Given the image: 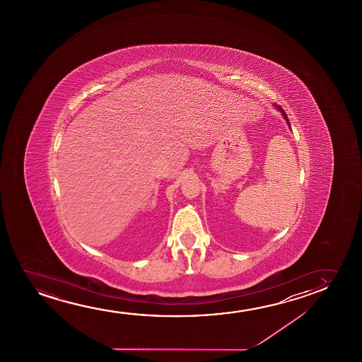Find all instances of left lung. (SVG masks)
<instances>
[{"label":"left lung","mask_w":362,"mask_h":362,"mask_svg":"<svg viewBox=\"0 0 362 362\" xmlns=\"http://www.w3.org/2000/svg\"><path fill=\"white\" fill-rule=\"evenodd\" d=\"M273 106H274V107H276V109H277L278 111H279V112H281V115H282V116H283V119H286V122H287L288 127H289V129H291V124H289V119H288L287 115H286V112H284V111H283L282 107H281V106H278V105H276V104L273 105Z\"/></svg>","instance_id":"1"}]
</instances>
